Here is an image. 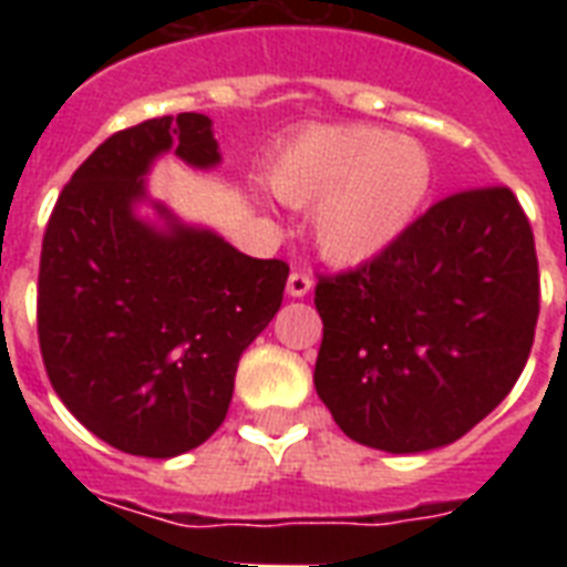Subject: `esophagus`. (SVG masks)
Here are the masks:
<instances>
[{
	"label": "esophagus",
	"instance_id": "esophagus-1",
	"mask_svg": "<svg viewBox=\"0 0 567 567\" xmlns=\"http://www.w3.org/2000/svg\"><path fill=\"white\" fill-rule=\"evenodd\" d=\"M311 291V276L306 270H293L288 276V297H306Z\"/></svg>",
	"mask_w": 567,
	"mask_h": 567
}]
</instances>
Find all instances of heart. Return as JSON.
Segmentation results:
<instances>
[{
  "label": "heart",
  "instance_id": "b5f03b06",
  "mask_svg": "<svg viewBox=\"0 0 567 567\" xmlns=\"http://www.w3.org/2000/svg\"><path fill=\"white\" fill-rule=\"evenodd\" d=\"M432 164L412 137L373 126H309L279 155L270 185L309 208L320 252L359 265L394 244L430 194Z\"/></svg>",
  "mask_w": 567,
  "mask_h": 567
}]
</instances>
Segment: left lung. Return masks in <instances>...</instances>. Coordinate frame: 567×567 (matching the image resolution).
<instances>
[{"label":"left lung","instance_id":"1","mask_svg":"<svg viewBox=\"0 0 567 567\" xmlns=\"http://www.w3.org/2000/svg\"><path fill=\"white\" fill-rule=\"evenodd\" d=\"M315 388L364 447L421 453L474 430L518 382L538 320L536 240L518 196L430 205L371 261L320 274Z\"/></svg>","mask_w":567,"mask_h":567}]
</instances>
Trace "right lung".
<instances>
[{
  "label": "right lung",
  "instance_id": "1",
  "mask_svg": "<svg viewBox=\"0 0 567 567\" xmlns=\"http://www.w3.org/2000/svg\"><path fill=\"white\" fill-rule=\"evenodd\" d=\"M176 150L220 162L212 120L185 111L102 141L58 196L43 231L38 338L61 403L111 447L171 458L229 412L240 353L282 306L288 265L158 214L137 220L150 164Z\"/></svg>",
  "mask_w": 567,
  "mask_h": 567
}]
</instances>
